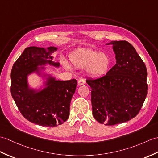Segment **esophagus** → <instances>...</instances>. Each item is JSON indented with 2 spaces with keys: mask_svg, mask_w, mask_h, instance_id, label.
I'll return each instance as SVG.
<instances>
[{
  "mask_svg": "<svg viewBox=\"0 0 158 158\" xmlns=\"http://www.w3.org/2000/svg\"><path fill=\"white\" fill-rule=\"evenodd\" d=\"M85 81H84V80H83V79L79 80V81H78V83H77L79 86L83 85H84V84H85Z\"/></svg>",
  "mask_w": 158,
  "mask_h": 158,
  "instance_id": "esophagus-1",
  "label": "esophagus"
}]
</instances>
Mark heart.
Returning <instances> with one entry per match:
<instances>
[{
  "mask_svg": "<svg viewBox=\"0 0 158 158\" xmlns=\"http://www.w3.org/2000/svg\"><path fill=\"white\" fill-rule=\"evenodd\" d=\"M72 64L78 69L85 68L87 74L91 77H100L106 75L111 64V58L109 55L94 50H83L70 57ZM63 65L67 69L71 67L66 61Z\"/></svg>",
  "mask_w": 158,
  "mask_h": 158,
  "instance_id": "heart-1",
  "label": "heart"
}]
</instances>
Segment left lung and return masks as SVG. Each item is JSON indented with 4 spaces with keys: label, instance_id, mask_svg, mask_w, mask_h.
<instances>
[{
    "label": "left lung",
    "instance_id": "left-lung-1",
    "mask_svg": "<svg viewBox=\"0 0 158 158\" xmlns=\"http://www.w3.org/2000/svg\"><path fill=\"white\" fill-rule=\"evenodd\" d=\"M116 64L106 75L87 79L91 88L92 114L98 122L114 125L130 120L140 111L148 94L147 69L127 41H112Z\"/></svg>",
    "mask_w": 158,
    "mask_h": 158
}]
</instances>
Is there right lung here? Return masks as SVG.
I'll return each mask as SVG.
<instances>
[{"mask_svg": "<svg viewBox=\"0 0 158 158\" xmlns=\"http://www.w3.org/2000/svg\"><path fill=\"white\" fill-rule=\"evenodd\" d=\"M54 46L26 48L15 62L11 73L10 92L21 114L29 122L43 127H56L69 116L70 104L77 86V80H56L48 73L46 65L58 68L52 54ZM35 74L43 81V85L34 88L28 77Z\"/></svg>", "mask_w": 158, "mask_h": 158, "instance_id": "obj_1", "label": "right lung"}]
</instances>
